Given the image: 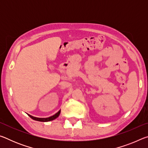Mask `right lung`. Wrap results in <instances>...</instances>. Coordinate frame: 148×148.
I'll use <instances>...</instances> for the list:
<instances>
[{"label":"right lung","instance_id":"add662e5","mask_svg":"<svg viewBox=\"0 0 148 148\" xmlns=\"http://www.w3.org/2000/svg\"><path fill=\"white\" fill-rule=\"evenodd\" d=\"M60 113H61V110H59V111L56 113L53 116H52L49 117H47V118H38V117H35L31 116V115H29V116L31 117V119L35 120V121H43V122H46V121H52V120H53L55 119H56L57 117H58V116H59Z\"/></svg>","mask_w":148,"mask_h":148}]
</instances>
